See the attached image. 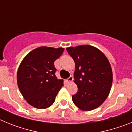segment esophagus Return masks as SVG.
Here are the masks:
<instances>
[{
	"mask_svg": "<svg viewBox=\"0 0 132 132\" xmlns=\"http://www.w3.org/2000/svg\"><path fill=\"white\" fill-rule=\"evenodd\" d=\"M73 76H70L67 79V81L68 82H71V81H73Z\"/></svg>",
	"mask_w": 132,
	"mask_h": 132,
	"instance_id": "obj_1",
	"label": "esophagus"
}]
</instances>
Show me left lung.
<instances>
[{
  "mask_svg": "<svg viewBox=\"0 0 132 132\" xmlns=\"http://www.w3.org/2000/svg\"><path fill=\"white\" fill-rule=\"evenodd\" d=\"M75 63V82L78 91L72 96L79 109L90 111L98 108L108 97L112 84L109 61L101 51L88 45L67 47Z\"/></svg>",
  "mask_w": 132,
  "mask_h": 132,
  "instance_id": "left-lung-1",
  "label": "left lung"
}]
</instances>
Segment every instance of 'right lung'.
<instances>
[{
    "instance_id": "obj_1",
    "label": "right lung",
    "mask_w": 132,
    "mask_h": 132,
    "mask_svg": "<svg viewBox=\"0 0 132 132\" xmlns=\"http://www.w3.org/2000/svg\"><path fill=\"white\" fill-rule=\"evenodd\" d=\"M64 48L43 46L35 49L21 62L17 73V83L23 97L38 109L52 106L63 86V80L55 76L54 61Z\"/></svg>"
}]
</instances>
